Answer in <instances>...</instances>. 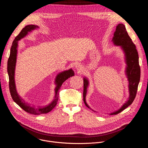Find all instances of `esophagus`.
Here are the masks:
<instances>
[{
    "mask_svg": "<svg viewBox=\"0 0 148 148\" xmlns=\"http://www.w3.org/2000/svg\"><path fill=\"white\" fill-rule=\"evenodd\" d=\"M75 67L77 68V69L78 70H79V71H81L82 70V66L80 64H76V66H75Z\"/></svg>",
    "mask_w": 148,
    "mask_h": 148,
    "instance_id": "esophagus-1",
    "label": "esophagus"
}]
</instances>
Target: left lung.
I'll return each mask as SVG.
<instances>
[{"label": "left lung", "instance_id": "8db88e82", "mask_svg": "<svg viewBox=\"0 0 148 148\" xmlns=\"http://www.w3.org/2000/svg\"><path fill=\"white\" fill-rule=\"evenodd\" d=\"M112 41L114 45L121 46L126 57V62L127 67L126 69V73L129 81L130 97L128 100L125 103L123 106L118 111L111 113V115H116L125 108L129 107L135 98L138 84L140 77V69L139 64V56L135 45L132 39L129 36L125 26L123 24H119L114 32ZM88 86V81L87 78H84V92L83 101L86 106L90 108L86 101L87 89Z\"/></svg>", "mask_w": 148, "mask_h": 148}]
</instances>
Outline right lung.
Instances as JSON below:
<instances>
[{"label": "right lung", "mask_w": 148, "mask_h": 148, "mask_svg": "<svg viewBox=\"0 0 148 148\" xmlns=\"http://www.w3.org/2000/svg\"><path fill=\"white\" fill-rule=\"evenodd\" d=\"M38 27L37 26L34 25H27L25 26L20 32V33L15 37L13 41V43L10 49V56L8 61V73L9 75V86L10 95L13 100L20 107L22 108L26 112L33 115H40L43 114H47L51 111L57 105V101L58 100L59 95V89L62 86V83L64 82L69 78L74 75V73L72 69L69 70L59 73L56 77L55 80V84L56 87L55 88V98L54 100L48 105L43 107H35L34 106H31L30 105L25 102V101L20 97V96L17 94L15 82H14V70L16 62V57H17V47L18 41L21 38L26 36L28 32Z\"/></svg>", "instance_id": "1"}]
</instances>
